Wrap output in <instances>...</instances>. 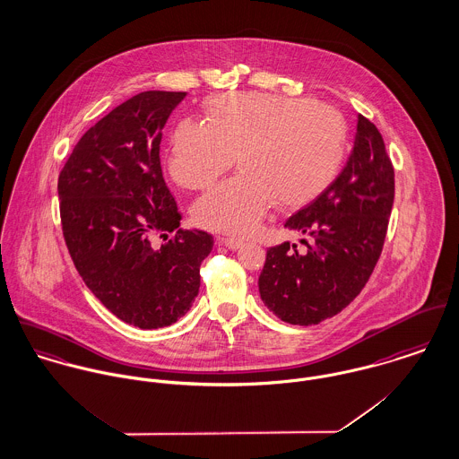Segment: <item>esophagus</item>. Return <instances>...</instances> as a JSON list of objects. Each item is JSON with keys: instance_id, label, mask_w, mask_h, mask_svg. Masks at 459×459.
Here are the masks:
<instances>
[{"instance_id": "1", "label": "esophagus", "mask_w": 459, "mask_h": 459, "mask_svg": "<svg viewBox=\"0 0 459 459\" xmlns=\"http://www.w3.org/2000/svg\"><path fill=\"white\" fill-rule=\"evenodd\" d=\"M218 243L223 245V247H227L229 250H238V248L243 247V241H241V239H234V238H220Z\"/></svg>"}]
</instances>
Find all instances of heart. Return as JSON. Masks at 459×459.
<instances>
[{"mask_svg": "<svg viewBox=\"0 0 459 459\" xmlns=\"http://www.w3.org/2000/svg\"><path fill=\"white\" fill-rule=\"evenodd\" d=\"M207 123L183 119L170 143L169 174L183 188L204 190L238 161L241 172L194 204L207 230L247 236L273 203L301 205L338 174L349 130L333 105L241 91L205 105Z\"/></svg>", "mask_w": 459, "mask_h": 459, "instance_id": "obj_1", "label": "heart"}]
</instances>
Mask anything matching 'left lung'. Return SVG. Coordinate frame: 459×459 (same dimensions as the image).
<instances>
[{"instance_id": "8db88e82", "label": "left lung", "mask_w": 459, "mask_h": 459, "mask_svg": "<svg viewBox=\"0 0 459 459\" xmlns=\"http://www.w3.org/2000/svg\"><path fill=\"white\" fill-rule=\"evenodd\" d=\"M394 203V169L378 128L357 116L352 153L338 178L285 227L309 236L267 250L258 292L278 318L311 325L338 315L369 280Z\"/></svg>"}]
</instances>
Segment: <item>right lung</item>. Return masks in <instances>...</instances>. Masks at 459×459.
<instances>
[{
	"instance_id": "right-lung-1",
	"label": "right lung",
	"mask_w": 459,
	"mask_h": 459,
	"mask_svg": "<svg viewBox=\"0 0 459 459\" xmlns=\"http://www.w3.org/2000/svg\"><path fill=\"white\" fill-rule=\"evenodd\" d=\"M185 97L144 91L117 105L81 137L57 179L75 269L110 313L141 329L170 325L192 307L214 243L178 229L181 212L161 174V132ZM154 233L163 246L152 245Z\"/></svg>"
}]
</instances>
